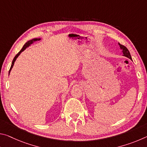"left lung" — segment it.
Returning a JSON list of instances; mask_svg holds the SVG:
<instances>
[{
    "label": "left lung",
    "instance_id": "1",
    "mask_svg": "<svg viewBox=\"0 0 147 147\" xmlns=\"http://www.w3.org/2000/svg\"><path fill=\"white\" fill-rule=\"evenodd\" d=\"M119 46H120V48L123 50V56L127 57V58H130V59H131V55H130V52H129V51L128 50V49L126 48V47H124V45H121L120 43H119Z\"/></svg>",
    "mask_w": 147,
    "mask_h": 147
}]
</instances>
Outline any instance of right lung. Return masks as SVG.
Instances as JSON below:
<instances>
[{
    "mask_svg": "<svg viewBox=\"0 0 147 147\" xmlns=\"http://www.w3.org/2000/svg\"><path fill=\"white\" fill-rule=\"evenodd\" d=\"M41 39H38V38H35V39H32V40H30V41H27L26 43L24 45V46H23V48H22V49L21 50V51H20L18 53H17V54H16V56L14 57V58H13V61H12V63H11V67H10V69H9V73H10V71H11V69H12V67H13V65H14V63H15V61H16V59L17 58V57H18L19 56V54H21L22 52L23 51H24V50H25L27 47H29L30 45L31 44H32L34 43V42H35V41H39V40H40Z\"/></svg>",
    "mask_w": 147,
    "mask_h": 147,
    "instance_id": "obj_1",
    "label": "right lung"
}]
</instances>
